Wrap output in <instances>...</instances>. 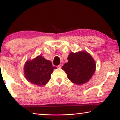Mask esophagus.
Returning a JSON list of instances; mask_svg holds the SVG:
<instances>
[{
	"instance_id": "1",
	"label": "esophagus",
	"mask_w": 120,
	"mask_h": 120,
	"mask_svg": "<svg viewBox=\"0 0 120 120\" xmlns=\"http://www.w3.org/2000/svg\"><path fill=\"white\" fill-rule=\"evenodd\" d=\"M62 66H63V64H60L59 65V66H58V68H61L62 67Z\"/></svg>"
}]
</instances>
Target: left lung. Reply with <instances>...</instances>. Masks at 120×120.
<instances>
[{"label":"left lung","mask_w":120,"mask_h":120,"mask_svg":"<svg viewBox=\"0 0 120 120\" xmlns=\"http://www.w3.org/2000/svg\"><path fill=\"white\" fill-rule=\"evenodd\" d=\"M68 62L62 67L71 82L76 84H84L90 79L95 71L96 64L90 54L86 52L70 53Z\"/></svg>","instance_id":"1"}]
</instances>
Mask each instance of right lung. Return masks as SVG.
Returning a JSON list of instances; mask_svg holds the SVG:
<instances>
[{
  "instance_id": "add662e5",
  "label": "right lung",
  "mask_w": 120,
  "mask_h": 120,
  "mask_svg": "<svg viewBox=\"0 0 120 120\" xmlns=\"http://www.w3.org/2000/svg\"><path fill=\"white\" fill-rule=\"evenodd\" d=\"M56 67L51 62L39 56L31 61H27L24 66L26 79L38 86L45 85L51 78V75Z\"/></svg>"
}]
</instances>
